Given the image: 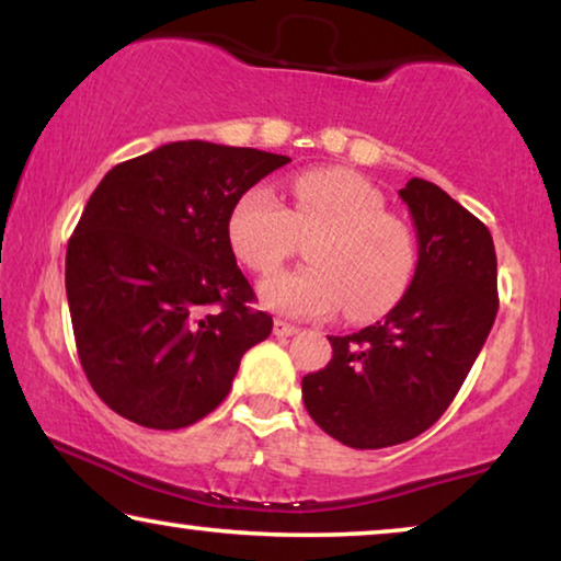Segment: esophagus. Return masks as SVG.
Masks as SVG:
<instances>
[{
  "instance_id": "1",
  "label": "esophagus",
  "mask_w": 561,
  "mask_h": 561,
  "mask_svg": "<svg viewBox=\"0 0 561 561\" xmlns=\"http://www.w3.org/2000/svg\"><path fill=\"white\" fill-rule=\"evenodd\" d=\"M273 334L275 336H294V334H298V327L288 324V321H283V319H275L273 321Z\"/></svg>"
}]
</instances>
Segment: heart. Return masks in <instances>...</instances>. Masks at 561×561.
Instances as JSON below:
<instances>
[{"label":"heart","mask_w":561,"mask_h":561,"mask_svg":"<svg viewBox=\"0 0 561 561\" xmlns=\"http://www.w3.org/2000/svg\"><path fill=\"white\" fill-rule=\"evenodd\" d=\"M294 206L267 186H252L229 211L227 234L237 260L252 273L278 271L309 242L311 265L275 275L260 288L265 306L290 317L373 319L405 294L416 273V240L403 219L386 211V198L363 175L319 168L294 181Z\"/></svg>","instance_id":"heart-1"}]
</instances>
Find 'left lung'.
Listing matches in <instances>:
<instances>
[{"label":"left lung","mask_w":561,"mask_h":561,"mask_svg":"<svg viewBox=\"0 0 561 561\" xmlns=\"http://www.w3.org/2000/svg\"><path fill=\"white\" fill-rule=\"evenodd\" d=\"M398 194L419 240L409 290L382 321L329 336V365L301 380L309 416L355 449L426 432L455 401L497 313L488 227L436 183L411 179Z\"/></svg>","instance_id":"obj_1"}]
</instances>
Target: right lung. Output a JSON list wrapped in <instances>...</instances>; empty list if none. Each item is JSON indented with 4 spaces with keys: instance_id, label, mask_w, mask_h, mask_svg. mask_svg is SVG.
<instances>
[{
    "instance_id": "1",
    "label": "right lung",
    "mask_w": 561,
    "mask_h": 561,
    "mask_svg": "<svg viewBox=\"0 0 561 561\" xmlns=\"http://www.w3.org/2000/svg\"><path fill=\"white\" fill-rule=\"evenodd\" d=\"M286 156L160 145L104 175L66 252L76 350L96 396L135 424L183 428L225 401L273 319L229 244V211Z\"/></svg>"
}]
</instances>
